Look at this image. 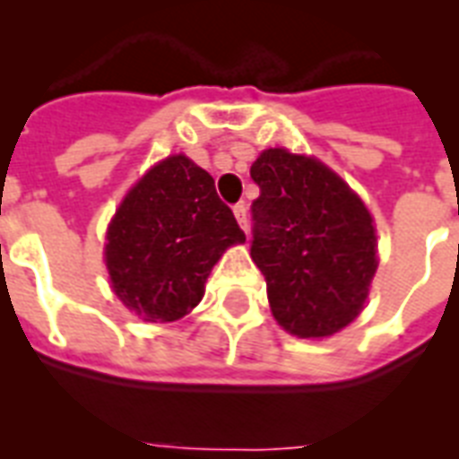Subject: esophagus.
Instances as JSON below:
<instances>
[{
    "instance_id": "34e87169",
    "label": "esophagus",
    "mask_w": 459,
    "mask_h": 459,
    "mask_svg": "<svg viewBox=\"0 0 459 459\" xmlns=\"http://www.w3.org/2000/svg\"><path fill=\"white\" fill-rule=\"evenodd\" d=\"M233 214H236V221L240 223V229L247 233V207H245V204H236V207H233Z\"/></svg>"
}]
</instances>
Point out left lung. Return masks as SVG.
Returning a JSON list of instances; mask_svg holds the SVG:
<instances>
[{
    "instance_id": "8db88e82",
    "label": "left lung",
    "mask_w": 459,
    "mask_h": 459,
    "mask_svg": "<svg viewBox=\"0 0 459 459\" xmlns=\"http://www.w3.org/2000/svg\"><path fill=\"white\" fill-rule=\"evenodd\" d=\"M250 176L259 186L250 255L264 273L273 319L309 341L338 333L362 314L378 269L374 216L309 154L269 147Z\"/></svg>"
}]
</instances>
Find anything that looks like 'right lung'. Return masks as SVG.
<instances>
[{
	"instance_id": "1",
	"label": "right lung",
	"mask_w": 459,
	"mask_h": 459,
	"mask_svg": "<svg viewBox=\"0 0 459 459\" xmlns=\"http://www.w3.org/2000/svg\"><path fill=\"white\" fill-rule=\"evenodd\" d=\"M243 243L214 178L178 152L150 166L124 195L107 226L104 264L128 312L176 321L200 305L223 252Z\"/></svg>"
}]
</instances>
